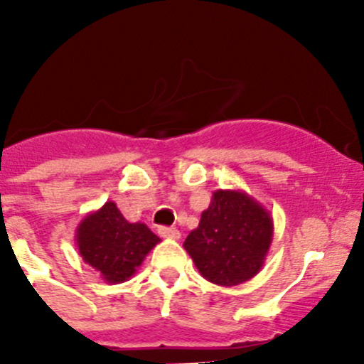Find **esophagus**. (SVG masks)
I'll return each instance as SVG.
<instances>
[{
	"label": "esophagus",
	"instance_id": "34e87169",
	"mask_svg": "<svg viewBox=\"0 0 364 364\" xmlns=\"http://www.w3.org/2000/svg\"><path fill=\"white\" fill-rule=\"evenodd\" d=\"M160 236L165 237V240H174L178 241L179 237H181V234H179L178 229H172V227H160L159 229Z\"/></svg>",
	"mask_w": 364,
	"mask_h": 364
}]
</instances>
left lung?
Listing matches in <instances>:
<instances>
[{
	"mask_svg": "<svg viewBox=\"0 0 364 364\" xmlns=\"http://www.w3.org/2000/svg\"><path fill=\"white\" fill-rule=\"evenodd\" d=\"M273 243V216L245 190H216L183 247L208 282L234 287L255 277Z\"/></svg>",
	"mask_w": 364,
	"mask_h": 364,
	"instance_id": "8db88e82",
	"label": "left lung"
}]
</instances>
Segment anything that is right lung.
Instances as JSON below:
<instances>
[{
    "mask_svg": "<svg viewBox=\"0 0 364 364\" xmlns=\"http://www.w3.org/2000/svg\"><path fill=\"white\" fill-rule=\"evenodd\" d=\"M75 243L84 262L98 271L105 284H123L134 277L160 237L146 223L128 222L116 203L107 200L80 220Z\"/></svg>",
    "mask_w": 364,
    "mask_h": 364,
    "instance_id": "obj_1",
    "label": "right lung"
}]
</instances>
